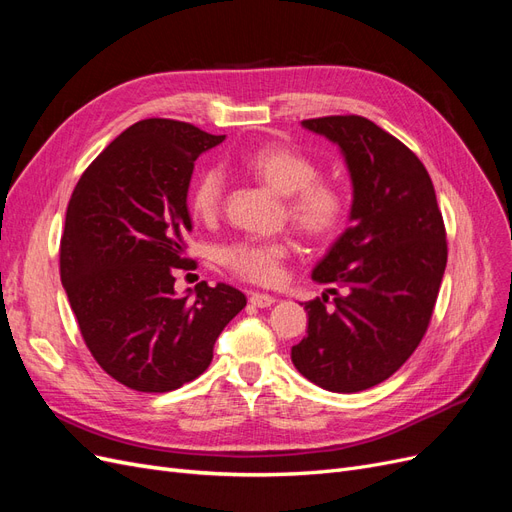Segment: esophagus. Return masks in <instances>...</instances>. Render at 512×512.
<instances>
[{
  "mask_svg": "<svg viewBox=\"0 0 512 512\" xmlns=\"http://www.w3.org/2000/svg\"><path fill=\"white\" fill-rule=\"evenodd\" d=\"M277 299L271 297V294H260V292H252L250 294V303L254 307H271Z\"/></svg>",
  "mask_w": 512,
  "mask_h": 512,
  "instance_id": "1",
  "label": "esophagus"
}]
</instances>
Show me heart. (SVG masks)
Listing matches in <instances>:
<instances>
[{
    "label": "heart",
    "mask_w": 512,
    "mask_h": 512,
    "mask_svg": "<svg viewBox=\"0 0 512 512\" xmlns=\"http://www.w3.org/2000/svg\"><path fill=\"white\" fill-rule=\"evenodd\" d=\"M243 166L286 198L288 220L307 239H329L348 211L344 185L320 177L314 158L286 143H267L243 156ZM226 198V175L218 166L200 170L190 188V209L198 220L213 222ZM290 256L288 241H239L222 252L224 267L239 280L273 286L282 280Z\"/></svg>",
    "instance_id": "heart-1"
}]
</instances>
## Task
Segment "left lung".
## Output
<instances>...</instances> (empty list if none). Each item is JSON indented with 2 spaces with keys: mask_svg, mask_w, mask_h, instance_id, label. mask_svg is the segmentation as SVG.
<instances>
[{
  "mask_svg": "<svg viewBox=\"0 0 512 512\" xmlns=\"http://www.w3.org/2000/svg\"><path fill=\"white\" fill-rule=\"evenodd\" d=\"M344 151L352 177L350 226L312 277L336 288L305 303L307 335L292 346L301 374L333 393L371 389L421 344L446 269V228L423 162L359 115L305 119Z\"/></svg>",
  "mask_w": 512,
  "mask_h": 512,
  "instance_id": "left-lung-1",
  "label": "left lung"
}]
</instances>
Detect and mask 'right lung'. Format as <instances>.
Wrapping results in <instances>:
<instances>
[{
  "instance_id": "right-lung-1",
  "label": "right lung",
  "mask_w": 512,
  "mask_h": 512,
  "mask_svg": "<svg viewBox=\"0 0 512 512\" xmlns=\"http://www.w3.org/2000/svg\"><path fill=\"white\" fill-rule=\"evenodd\" d=\"M224 136L175 119H143L87 166L72 192L59 273L85 346L108 376L141 393H168L209 367L213 344L245 307L237 288L200 282L177 297L190 271L188 188L200 153Z\"/></svg>"
}]
</instances>
